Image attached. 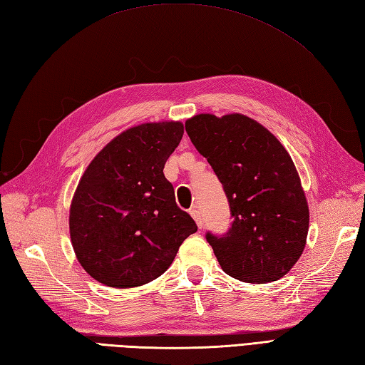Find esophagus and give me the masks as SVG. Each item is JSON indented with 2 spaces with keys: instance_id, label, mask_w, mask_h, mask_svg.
I'll return each instance as SVG.
<instances>
[{
  "instance_id": "obj_1",
  "label": "esophagus",
  "mask_w": 365,
  "mask_h": 365,
  "mask_svg": "<svg viewBox=\"0 0 365 365\" xmlns=\"http://www.w3.org/2000/svg\"><path fill=\"white\" fill-rule=\"evenodd\" d=\"M190 215L192 216L194 221H196L197 227H199V228H202V216H200V211H199V210H196V208H192V210L190 211Z\"/></svg>"
}]
</instances>
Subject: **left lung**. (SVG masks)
I'll use <instances>...</instances> for the list:
<instances>
[{"instance_id": "left-lung-1", "label": "left lung", "mask_w": 365, "mask_h": 365, "mask_svg": "<svg viewBox=\"0 0 365 365\" xmlns=\"http://www.w3.org/2000/svg\"><path fill=\"white\" fill-rule=\"evenodd\" d=\"M185 129L230 203L232 227L207 233L224 272L245 283L277 282L302 257L308 202L291 155L266 127L232 113L192 116Z\"/></svg>"}]
</instances>
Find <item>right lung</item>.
<instances>
[{
	"mask_svg": "<svg viewBox=\"0 0 365 365\" xmlns=\"http://www.w3.org/2000/svg\"><path fill=\"white\" fill-rule=\"evenodd\" d=\"M182 137L179 121L135 125L83 173L70 208V236L81 266L99 283L125 289L152 282L197 232L163 174Z\"/></svg>",
	"mask_w": 365,
	"mask_h": 365,
	"instance_id": "1",
	"label": "right lung"
}]
</instances>
